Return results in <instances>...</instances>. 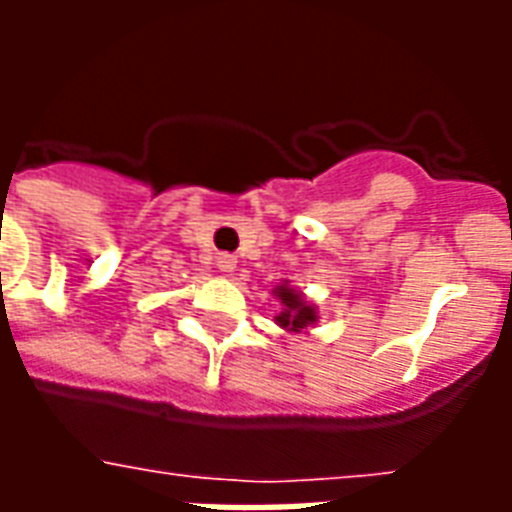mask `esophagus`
Masks as SVG:
<instances>
[{"mask_svg": "<svg viewBox=\"0 0 512 512\" xmlns=\"http://www.w3.org/2000/svg\"><path fill=\"white\" fill-rule=\"evenodd\" d=\"M216 268H219V271H233V268H235V257L227 255V252H222V255L216 257Z\"/></svg>", "mask_w": 512, "mask_h": 512, "instance_id": "34e87169", "label": "esophagus"}]
</instances>
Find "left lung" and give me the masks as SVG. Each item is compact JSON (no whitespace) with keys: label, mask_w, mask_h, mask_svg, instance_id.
I'll list each match as a JSON object with an SVG mask.
<instances>
[{"label":"left lung","mask_w":512,"mask_h":512,"mask_svg":"<svg viewBox=\"0 0 512 512\" xmlns=\"http://www.w3.org/2000/svg\"><path fill=\"white\" fill-rule=\"evenodd\" d=\"M279 299L285 304V312L277 318L279 326H288L293 332H299V329H307L315 321V310L301 301L299 293H293L290 288H279Z\"/></svg>","instance_id":"8db88e82"}]
</instances>
